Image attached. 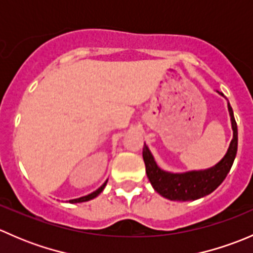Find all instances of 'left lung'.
Instances as JSON below:
<instances>
[{
  "mask_svg": "<svg viewBox=\"0 0 253 253\" xmlns=\"http://www.w3.org/2000/svg\"><path fill=\"white\" fill-rule=\"evenodd\" d=\"M218 91V90H216ZM221 96L223 93L218 91ZM225 98V96H224ZM228 110L230 114L233 139L223 159L214 167L206 170H193L187 172H169L160 169L155 163L148 145L143 147V160L145 164V172L152 183L153 188L163 197L170 201H195L213 192L230 171L237 152V126L233 109L228 101Z\"/></svg>",
  "mask_w": 253,
  "mask_h": 253,
  "instance_id": "1",
  "label": "left lung"
}]
</instances>
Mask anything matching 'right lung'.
I'll return each mask as SVG.
<instances>
[{"mask_svg": "<svg viewBox=\"0 0 253 253\" xmlns=\"http://www.w3.org/2000/svg\"><path fill=\"white\" fill-rule=\"evenodd\" d=\"M106 183H108V180H106L105 182H104L103 185H101L100 187L98 188V190H96V191H94L93 193H90V195H88V196H84V197H81V198H76V200H71V201H70V203H81V202H86V201H90V200H93V198H95L96 196H99V195H100L101 192H103V190H104V188H105Z\"/></svg>", "mask_w": 253, "mask_h": 253, "instance_id": "1", "label": "right lung"}]
</instances>
